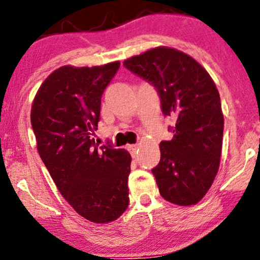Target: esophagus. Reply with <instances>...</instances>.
Masks as SVG:
<instances>
[{
  "mask_svg": "<svg viewBox=\"0 0 260 260\" xmlns=\"http://www.w3.org/2000/svg\"><path fill=\"white\" fill-rule=\"evenodd\" d=\"M127 150H128V152H129V153H131V155H132V157L134 158V157H136V154H137L138 145H129V146L127 147Z\"/></svg>",
  "mask_w": 260,
  "mask_h": 260,
  "instance_id": "1",
  "label": "esophagus"
}]
</instances>
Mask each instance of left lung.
Here are the masks:
<instances>
[{"label": "left lung", "mask_w": 260, "mask_h": 260, "mask_svg": "<svg viewBox=\"0 0 260 260\" xmlns=\"http://www.w3.org/2000/svg\"><path fill=\"white\" fill-rule=\"evenodd\" d=\"M154 86L164 116L175 117L171 140H162L160 161L152 169L159 192L169 202L191 206L212 186L220 165L223 115L220 95L195 59L170 47H155L123 61Z\"/></svg>", "instance_id": "1"}]
</instances>
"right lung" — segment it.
<instances>
[{
  "instance_id": "1",
  "label": "right lung",
  "mask_w": 260,
  "mask_h": 260,
  "mask_svg": "<svg viewBox=\"0 0 260 260\" xmlns=\"http://www.w3.org/2000/svg\"><path fill=\"white\" fill-rule=\"evenodd\" d=\"M120 63L94 68L61 67L52 72L34 98L30 122L38 152L69 205L95 223L122 215L129 203V153L112 143L99 146L103 92Z\"/></svg>"
}]
</instances>
